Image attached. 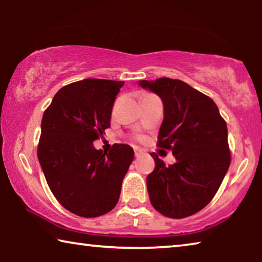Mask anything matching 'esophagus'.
I'll list each match as a JSON object with an SVG mask.
<instances>
[{
  "label": "esophagus",
  "mask_w": 262,
  "mask_h": 262,
  "mask_svg": "<svg viewBox=\"0 0 262 262\" xmlns=\"http://www.w3.org/2000/svg\"><path fill=\"white\" fill-rule=\"evenodd\" d=\"M134 155H135V157H140L141 155H143V151H142V150L139 148H134Z\"/></svg>",
  "instance_id": "34e87169"
}]
</instances>
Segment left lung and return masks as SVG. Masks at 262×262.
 Segmentation results:
<instances>
[{"mask_svg": "<svg viewBox=\"0 0 262 262\" xmlns=\"http://www.w3.org/2000/svg\"><path fill=\"white\" fill-rule=\"evenodd\" d=\"M163 101L158 145L171 149L176 163L166 166L155 152V170L147 177L155 209L171 219L200 211L214 198L230 166L227 123L209 97L179 79L139 81Z\"/></svg>", "mask_w": 262, "mask_h": 262, "instance_id": "8db88e82", "label": "left lung"}]
</instances>
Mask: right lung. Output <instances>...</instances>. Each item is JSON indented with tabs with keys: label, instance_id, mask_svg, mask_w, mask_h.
<instances>
[{
	"label": "right lung",
	"instance_id": "1",
	"mask_svg": "<svg viewBox=\"0 0 262 262\" xmlns=\"http://www.w3.org/2000/svg\"><path fill=\"white\" fill-rule=\"evenodd\" d=\"M123 83L86 78L68 84L43 112L39 163L56 200L78 216L97 217L113 209L134 159L128 144H113L110 152L94 147L111 126Z\"/></svg>",
	"mask_w": 262,
	"mask_h": 262
}]
</instances>
